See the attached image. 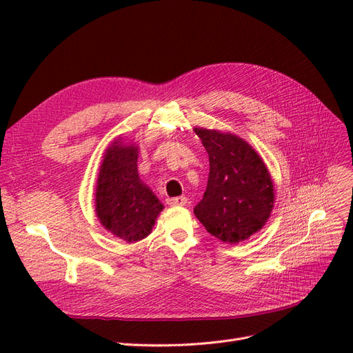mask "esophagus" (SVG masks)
Instances as JSON below:
<instances>
[{
	"instance_id": "obj_1",
	"label": "esophagus",
	"mask_w": 353,
	"mask_h": 353,
	"mask_svg": "<svg viewBox=\"0 0 353 353\" xmlns=\"http://www.w3.org/2000/svg\"><path fill=\"white\" fill-rule=\"evenodd\" d=\"M166 203L169 206H185L187 203V197L185 196H179V197H172V199H168Z\"/></svg>"
}]
</instances>
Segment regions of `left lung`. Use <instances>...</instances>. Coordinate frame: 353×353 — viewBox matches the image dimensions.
Wrapping results in <instances>:
<instances>
[{"mask_svg": "<svg viewBox=\"0 0 353 353\" xmlns=\"http://www.w3.org/2000/svg\"><path fill=\"white\" fill-rule=\"evenodd\" d=\"M209 154V179L194 215L223 243L258 232L274 208V184L262 157L243 138L196 128Z\"/></svg>", "mask_w": 353, "mask_h": 353, "instance_id": "left-lung-1", "label": "left lung"}]
</instances>
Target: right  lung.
I'll return each instance as SVG.
<instances>
[{"label": "right lung", "instance_id": "obj_1", "mask_svg": "<svg viewBox=\"0 0 353 353\" xmlns=\"http://www.w3.org/2000/svg\"><path fill=\"white\" fill-rule=\"evenodd\" d=\"M137 159L138 145L117 138L103 156L95 190V213L100 223L126 243L145 239L163 209L138 176Z\"/></svg>", "mask_w": 353, "mask_h": 353}]
</instances>
